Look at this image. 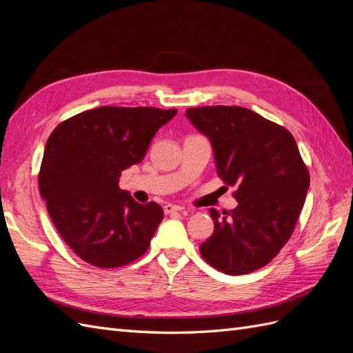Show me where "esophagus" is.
<instances>
[{"label":"esophagus","instance_id":"34e87169","mask_svg":"<svg viewBox=\"0 0 353 353\" xmlns=\"http://www.w3.org/2000/svg\"><path fill=\"white\" fill-rule=\"evenodd\" d=\"M183 207L182 205H176V204H165L164 205V212L168 213H174V212H182Z\"/></svg>","mask_w":353,"mask_h":353}]
</instances>
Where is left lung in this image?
Here are the masks:
<instances>
[{
	"label": "left lung",
	"mask_w": 353,
	"mask_h": 353,
	"mask_svg": "<svg viewBox=\"0 0 353 353\" xmlns=\"http://www.w3.org/2000/svg\"><path fill=\"white\" fill-rule=\"evenodd\" d=\"M186 117L210 140L218 176L239 205L210 209L214 231L201 256L225 274L267 265L291 237L305 201L310 176L292 134L237 105L188 108Z\"/></svg>",
	"instance_id": "obj_1"
}]
</instances>
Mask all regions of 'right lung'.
<instances>
[{"label": "right lung", "instance_id": "obj_1", "mask_svg": "<svg viewBox=\"0 0 353 353\" xmlns=\"http://www.w3.org/2000/svg\"><path fill=\"white\" fill-rule=\"evenodd\" d=\"M177 110L98 107L59 123L44 148L40 194L57 231L74 254L99 268L140 258L164 218L119 188L122 171L143 161L153 135Z\"/></svg>", "mask_w": 353, "mask_h": 353}]
</instances>
